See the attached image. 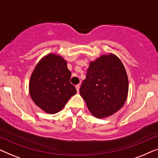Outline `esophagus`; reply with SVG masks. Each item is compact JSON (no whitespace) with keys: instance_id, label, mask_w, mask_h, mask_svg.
<instances>
[{"instance_id":"34e87169","label":"esophagus","mask_w":158,"mask_h":158,"mask_svg":"<svg viewBox=\"0 0 158 158\" xmlns=\"http://www.w3.org/2000/svg\"><path fill=\"white\" fill-rule=\"evenodd\" d=\"M75 88H76L77 92H79V90H80V85H75Z\"/></svg>"}]
</instances>
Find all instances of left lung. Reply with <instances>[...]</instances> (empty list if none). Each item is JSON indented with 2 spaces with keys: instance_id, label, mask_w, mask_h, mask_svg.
<instances>
[{
  "instance_id": "left-lung-1",
  "label": "left lung",
  "mask_w": 158,
  "mask_h": 158,
  "mask_svg": "<svg viewBox=\"0 0 158 158\" xmlns=\"http://www.w3.org/2000/svg\"><path fill=\"white\" fill-rule=\"evenodd\" d=\"M129 81L124 64L113 53L90 61L85 79L80 88L88 110L103 118L113 115L126 102Z\"/></svg>"
}]
</instances>
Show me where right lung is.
<instances>
[{"label": "right lung", "mask_w": 158, "mask_h": 158, "mask_svg": "<svg viewBox=\"0 0 158 158\" xmlns=\"http://www.w3.org/2000/svg\"><path fill=\"white\" fill-rule=\"evenodd\" d=\"M70 77L66 60L57 54H47L36 64L30 77L32 101L47 114L60 111L76 94L75 86L70 83Z\"/></svg>", "instance_id": "add662e5"}]
</instances>
